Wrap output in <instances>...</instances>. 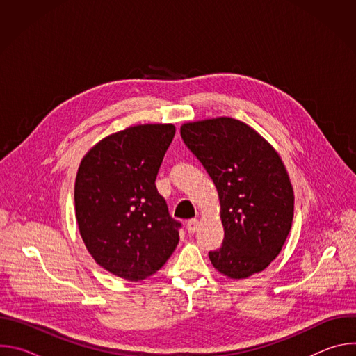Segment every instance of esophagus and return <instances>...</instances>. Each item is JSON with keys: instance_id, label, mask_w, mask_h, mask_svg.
<instances>
[{"instance_id": "1", "label": "esophagus", "mask_w": 356, "mask_h": 356, "mask_svg": "<svg viewBox=\"0 0 356 356\" xmlns=\"http://www.w3.org/2000/svg\"><path fill=\"white\" fill-rule=\"evenodd\" d=\"M198 224H200V221H198V220H195V218L188 220V221H187V224H186V229H187V232H188V234H194V232L197 231V228H198Z\"/></svg>"}]
</instances>
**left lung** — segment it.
<instances>
[{"mask_svg":"<svg viewBox=\"0 0 356 356\" xmlns=\"http://www.w3.org/2000/svg\"><path fill=\"white\" fill-rule=\"evenodd\" d=\"M180 135L218 191L224 242L209 253L213 266L234 280L265 270L280 253L294 214L293 186L280 155L231 117L186 122Z\"/></svg>","mask_w":356,"mask_h":356,"instance_id":"obj_1","label":"left lung"}]
</instances>
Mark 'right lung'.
<instances>
[{
  "label": "right lung",
  "mask_w": 356,
  "mask_h": 356,
  "mask_svg": "<svg viewBox=\"0 0 356 356\" xmlns=\"http://www.w3.org/2000/svg\"><path fill=\"white\" fill-rule=\"evenodd\" d=\"M176 134L173 124H140L97 142L80 162L76 220L92 259L139 282L156 273L179 243V227L155 180Z\"/></svg>",
  "instance_id": "obj_1"
}]
</instances>
